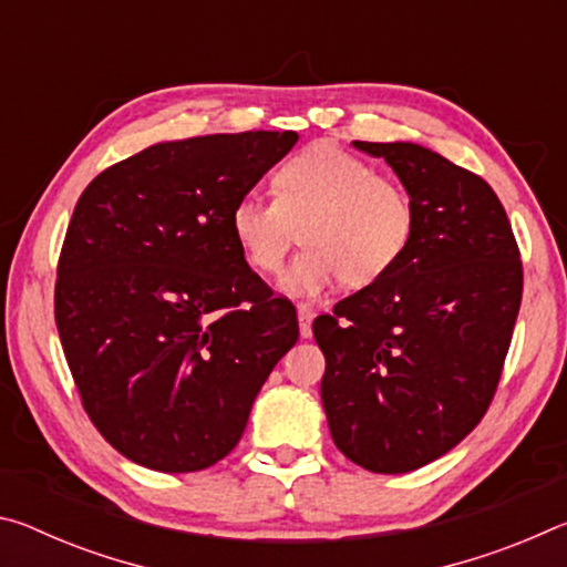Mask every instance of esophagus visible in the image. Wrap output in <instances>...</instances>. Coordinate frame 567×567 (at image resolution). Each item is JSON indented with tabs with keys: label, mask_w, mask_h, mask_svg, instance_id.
Segmentation results:
<instances>
[{
	"label": "esophagus",
	"mask_w": 567,
	"mask_h": 567,
	"mask_svg": "<svg viewBox=\"0 0 567 567\" xmlns=\"http://www.w3.org/2000/svg\"><path fill=\"white\" fill-rule=\"evenodd\" d=\"M312 320H315V310L310 305H300L297 307V322H300V338H312Z\"/></svg>",
	"instance_id": "34e87169"
}]
</instances>
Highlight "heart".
I'll use <instances>...</instances> for the list:
<instances>
[{"label":"heart","instance_id":"heart-1","mask_svg":"<svg viewBox=\"0 0 567 567\" xmlns=\"http://www.w3.org/2000/svg\"><path fill=\"white\" fill-rule=\"evenodd\" d=\"M275 199L239 197L229 229L252 270L272 275L302 229L305 252L277 287L315 297L338 280L368 287L400 262L415 229L408 192L395 179L328 142L302 150L275 172Z\"/></svg>","mask_w":567,"mask_h":567}]
</instances>
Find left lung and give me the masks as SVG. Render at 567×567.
I'll return each mask as SVG.
<instances>
[{"label": "left lung", "instance_id": "1", "mask_svg": "<svg viewBox=\"0 0 567 567\" xmlns=\"http://www.w3.org/2000/svg\"><path fill=\"white\" fill-rule=\"evenodd\" d=\"M385 159L415 229L400 262L315 320L332 443L398 475L453 450L495 395L523 297L507 215L483 177L415 142H352Z\"/></svg>", "mask_w": 567, "mask_h": 567}]
</instances>
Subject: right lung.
<instances>
[{"label": "right lung", "mask_w": 567, "mask_h": 567, "mask_svg": "<svg viewBox=\"0 0 567 567\" xmlns=\"http://www.w3.org/2000/svg\"><path fill=\"white\" fill-rule=\"evenodd\" d=\"M297 132L157 142L94 177L56 267L54 318L82 405L142 467L195 473L245 433L297 315L245 262L229 213Z\"/></svg>", "instance_id": "obj_1"}]
</instances>
